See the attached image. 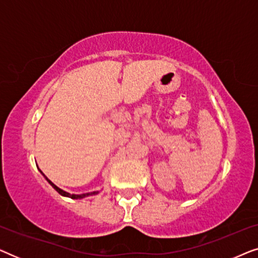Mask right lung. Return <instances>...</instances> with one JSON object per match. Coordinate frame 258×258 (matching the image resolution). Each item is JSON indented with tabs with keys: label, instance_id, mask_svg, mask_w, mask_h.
<instances>
[{
	"label": "right lung",
	"instance_id": "1",
	"mask_svg": "<svg viewBox=\"0 0 258 258\" xmlns=\"http://www.w3.org/2000/svg\"><path fill=\"white\" fill-rule=\"evenodd\" d=\"M38 170H40V169H38ZM40 172H41L42 175L44 176V178L47 179L49 184H50V185L52 186V188H54V189L56 190V191H57V192L59 194V195H62V196H64V197H69V199H73V200H81V199H84V197H88V196L97 195V194L100 192V191H91V192H86V194H80V195H77V194H70V192H67V191H64V190H62L61 188H58L57 185H55L54 183H52V182L50 181V179H49V178L47 177V176H45V175L43 174V172H42L41 170H40Z\"/></svg>",
	"mask_w": 258,
	"mask_h": 258
}]
</instances>
